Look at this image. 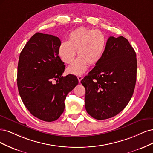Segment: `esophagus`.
Instances as JSON below:
<instances>
[{"instance_id": "esophagus-1", "label": "esophagus", "mask_w": 153, "mask_h": 153, "mask_svg": "<svg viewBox=\"0 0 153 153\" xmlns=\"http://www.w3.org/2000/svg\"><path fill=\"white\" fill-rule=\"evenodd\" d=\"M82 76H77V79H78V81H79V82H81V81L82 79Z\"/></svg>"}]
</instances>
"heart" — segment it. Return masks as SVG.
<instances>
[{
	"instance_id": "b5f03b06",
	"label": "heart",
	"mask_w": 153,
	"mask_h": 153,
	"mask_svg": "<svg viewBox=\"0 0 153 153\" xmlns=\"http://www.w3.org/2000/svg\"><path fill=\"white\" fill-rule=\"evenodd\" d=\"M105 43V37L100 30L81 27L70 33L68 41L60 44L58 54L64 63L71 64L77 50L79 57L68 67L67 72L72 74L81 75L86 71L88 63L94 65L100 60Z\"/></svg>"
}]
</instances>
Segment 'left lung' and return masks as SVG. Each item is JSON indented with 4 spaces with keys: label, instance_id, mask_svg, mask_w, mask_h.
Wrapping results in <instances>:
<instances>
[{
    "label": "left lung",
    "instance_id": "8db88e82",
    "mask_svg": "<svg viewBox=\"0 0 153 153\" xmlns=\"http://www.w3.org/2000/svg\"><path fill=\"white\" fill-rule=\"evenodd\" d=\"M137 68L136 53L128 41L109 37L101 59L81 81L88 114L103 120L124 109L134 91Z\"/></svg>",
    "mask_w": 153,
    "mask_h": 153
}]
</instances>
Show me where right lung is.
I'll return each mask as SVG.
<instances>
[{"instance_id":"1","label":"right lung","mask_w":153,"mask_h":153,"mask_svg":"<svg viewBox=\"0 0 153 153\" xmlns=\"http://www.w3.org/2000/svg\"><path fill=\"white\" fill-rule=\"evenodd\" d=\"M60 39L37 32L19 55L17 85L25 106L38 119H58L65 109L67 94L77 85L76 76L62 75L65 65L58 56Z\"/></svg>"}]
</instances>
